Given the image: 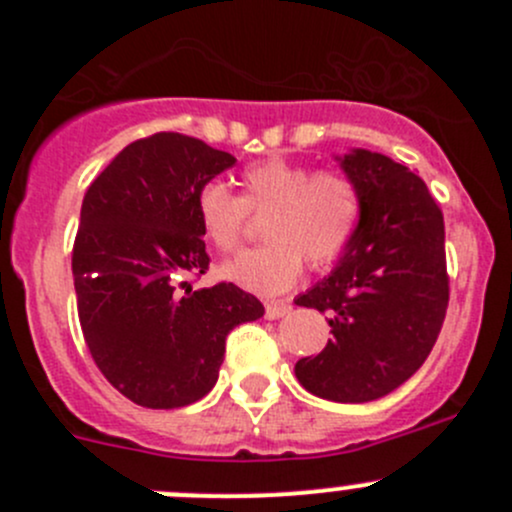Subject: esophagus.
Here are the masks:
<instances>
[{
    "label": "esophagus",
    "mask_w": 512,
    "mask_h": 512,
    "mask_svg": "<svg viewBox=\"0 0 512 512\" xmlns=\"http://www.w3.org/2000/svg\"><path fill=\"white\" fill-rule=\"evenodd\" d=\"M289 312H292V307H289L287 302H267V307H265V317L267 319L287 317Z\"/></svg>",
    "instance_id": "1"
}]
</instances>
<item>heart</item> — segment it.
Wrapping results in <instances>:
<instances>
[{
	"label": "heart",
	"instance_id": "obj_1",
	"mask_svg": "<svg viewBox=\"0 0 512 512\" xmlns=\"http://www.w3.org/2000/svg\"><path fill=\"white\" fill-rule=\"evenodd\" d=\"M242 195L210 180L195 195V215L205 240L220 252L237 250L247 213L265 215L260 250L223 265V277L255 294L287 292L304 260L327 267L352 242L361 218V195L342 173H317L287 158H265L240 175Z\"/></svg>",
	"mask_w": 512,
	"mask_h": 512
}]
</instances>
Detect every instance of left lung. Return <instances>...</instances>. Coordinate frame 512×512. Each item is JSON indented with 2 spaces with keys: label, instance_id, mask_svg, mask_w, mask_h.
I'll return each mask as SVG.
<instances>
[{
  "label": "left lung",
  "instance_id": "1",
  "mask_svg": "<svg viewBox=\"0 0 512 512\" xmlns=\"http://www.w3.org/2000/svg\"><path fill=\"white\" fill-rule=\"evenodd\" d=\"M361 195V218L324 280L294 304L329 314L334 337L294 364L309 394L366 404L399 389L436 344L448 307L443 215L426 183L384 153L334 156Z\"/></svg>",
  "mask_w": 512,
  "mask_h": 512
}]
</instances>
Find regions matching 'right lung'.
<instances>
[{
	"label": "right lung",
	"instance_id": "1",
	"mask_svg": "<svg viewBox=\"0 0 512 512\" xmlns=\"http://www.w3.org/2000/svg\"><path fill=\"white\" fill-rule=\"evenodd\" d=\"M232 165L198 138L156 133L123 148L84 195L71 257L81 329L101 374L146 409L210 394L230 329L265 314L232 282H183L210 265L195 195Z\"/></svg>",
	"mask_w": 512,
	"mask_h": 512
}]
</instances>
